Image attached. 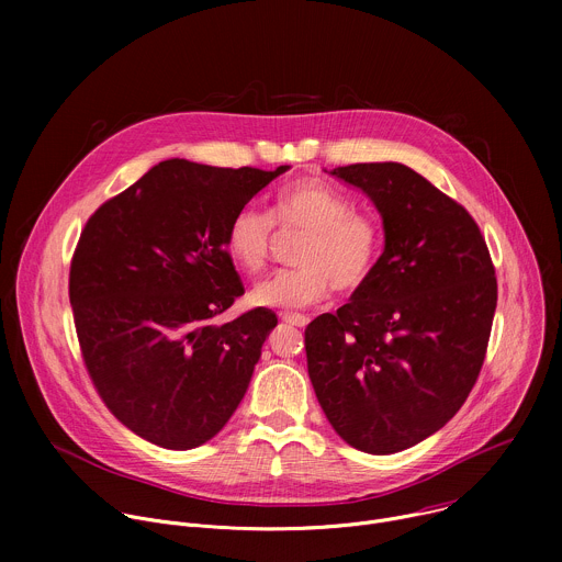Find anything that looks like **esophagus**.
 Returning <instances> with one entry per match:
<instances>
[{"mask_svg": "<svg viewBox=\"0 0 562 562\" xmlns=\"http://www.w3.org/2000/svg\"><path fill=\"white\" fill-rule=\"evenodd\" d=\"M280 319H282V323L291 325V327H306L308 325V317L302 315V313H282Z\"/></svg>", "mask_w": 562, "mask_h": 562, "instance_id": "34e87169", "label": "esophagus"}]
</instances>
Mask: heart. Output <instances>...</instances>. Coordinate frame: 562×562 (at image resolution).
I'll list each match as a JSON object with an SVG mask.
<instances>
[{"label":"heart","mask_w":562,"mask_h":562,"mask_svg":"<svg viewBox=\"0 0 562 562\" xmlns=\"http://www.w3.org/2000/svg\"><path fill=\"white\" fill-rule=\"evenodd\" d=\"M273 224L302 231L293 249L297 267L276 273L256 286L251 300L269 308H304L323 302L331 289L353 293L375 271L384 228L375 213L353 209V200L323 180L284 187L271 204V220L260 211L239 209L224 235V251L247 276H258L271 258Z\"/></svg>","instance_id":"b5f03b06"}]
</instances>
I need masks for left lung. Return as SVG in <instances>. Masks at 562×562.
<instances>
[{"label":"left lung","instance_id":"1","mask_svg":"<svg viewBox=\"0 0 562 562\" xmlns=\"http://www.w3.org/2000/svg\"><path fill=\"white\" fill-rule=\"evenodd\" d=\"M382 215L369 282L304 329L317 403L351 447L386 456L445 427L464 405L498 302L496 269L469 211L397 162L338 167Z\"/></svg>","mask_w":562,"mask_h":562}]
</instances>
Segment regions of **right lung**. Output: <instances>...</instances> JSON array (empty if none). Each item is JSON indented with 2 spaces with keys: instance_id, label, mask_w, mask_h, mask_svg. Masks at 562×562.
Masks as SVG:
<instances>
[{
  "instance_id": "obj_1",
  "label": "right lung",
  "mask_w": 562,
  "mask_h": 562,
  "mask_svg": "<svg viewBox=\"0 0 562 562\" xmlns=\"http://www.w3.org/2000/svg\"><path fill=\"white\" fill-rule=\"evenodd\" d=\"M286 169L167 159L106 200L79 235L68 278L79 349L109 412L139 438L200 447L245 397L278 317L251 308L213 323L245 295L224 235Z\"/></svg>"
}]
</instances>
